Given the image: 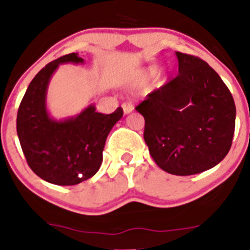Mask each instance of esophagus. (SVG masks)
<instances>
[{"label":"esophagus","instance_id":"1","mask_svg":"<svg viewBox=\"0 0 250 250\" xmlns=\"http://www.w3.org/2000/svg\"><path fill=\"white\" fill-rule=\"evenodd\" d=\"M122 109H123V112H125V115H127V113H130L133 110H134V106H133L132 103L125 102L122 104Z\"/></svg>","mask_w":250,"mask_h":250}]
</instances>
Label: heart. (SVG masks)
Returning a JSON list of instances; mask_svg holds the SVG:
<instances>
[{"mask_svg":"<svg viewBox=\"0 0 250 250\" xmlns=\"http://www.w3.org/2000/svg\"><path fill=\"white\" fill-rule=\"evenodd\" d=\"M148 75H152V70H150V71L146 72V76H148Z\"/></svg>","mask_w":250,"mask_h":250,"instance_id":"heart-1","label":"heart"}]
</instances>
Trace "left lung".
<instances>
[{
    "instance_id": "obj_1",
    "label": "left lung",
    "mask_w": 250,
    "mask_h": 250,
    "mask_svg": "<svg viewBox=\"0 0 250 250\" xmlns=\"http://www.w3.org/2000/svg\"><path fill=\"white\" fill-rule=\"evenodd\" d=\"M179 74L147 94L135 110L156 165L174 175L215 167L232 145L236 106L220 76L195 55L175 52Z\"/></svg>"
}]
</instances>
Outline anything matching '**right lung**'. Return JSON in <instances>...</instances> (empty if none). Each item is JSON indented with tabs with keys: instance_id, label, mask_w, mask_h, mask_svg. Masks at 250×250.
Wrapping results in <instances>:
<instances>
[{
	"instance_id": "right-lung-1",
	"label": "right lung",
	"mask_w": 250,
	"mask_h": 250,
	"mask_svg": "<svg viewBox=\"0 0 250 250\" xmlns=\"http://www.w3.org/2000/svg\"><path fill=\"white\" fill-rule=\"evenodd\" d=\"M82 64L77 53L47 64L27 87L17 115V133L32 172L54 185H77L92 178L103 162L105 141L113 125L122 118V107L104 115L94 105L80 115L55 121L46 105L48 83L60 64Z\"/></svg>"
}]
</instances>
